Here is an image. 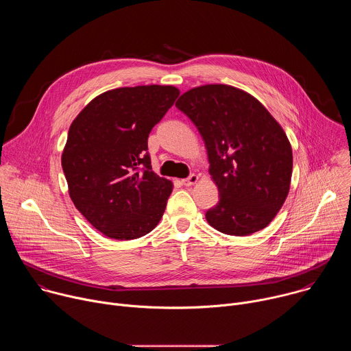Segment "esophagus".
I'll return each instance as SVG.
<instances>
[{
    "mask_svg": "<svg viewBox=\"0 0 351 351\" xmlns=\"http://www.w3.org/2000/svg\"><path fill=\"white\" fill-rule=\"evenodd\" d=\"M197 180H198V176H197V175H194V173H191L189 178L183 179V180H182V183H183V186H193Z\"/></svg>",
    "mask_w": 351,
    "mask_h": 351,
    "instance_id": "esophagus-1",
    "label": "esophagus"
}]
</instances>
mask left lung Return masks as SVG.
Listing matches in <instances>:
<instances>
[{
  "label": "left lung",
  "instance_id": "1",
  "mask_svg": "<svg viewBox=\"0 0 351 351\" xmlns=\"http://www.w3.org/2000/svg\"><path fill=\"white\" fill-rule=\"evenodd\" d=\"M202 134L219 202L208 223L232 236L269 225L290 189L293 154L280 125L248 93L226 84L191 88L176 101Z\"/></svg>",
  "mask_w": 351,
  "mask_h": 351
}]
</instances>
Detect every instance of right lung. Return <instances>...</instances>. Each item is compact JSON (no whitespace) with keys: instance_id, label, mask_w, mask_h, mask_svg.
<instances>
[{"instance_id":"obj_1","label":"right lung","mask_w":351,"mask_h":351,"mask_svg":"<svg viewBox=\"0 0 351 351\" xmlns=\"http://www.w3.org/2000/svg\"><path fill=\"white\" fill-rule=\"evenodd\" d=\"M173 86L121 87L95 97L72 122L62 153L69 195L80 214L111 239L152 232L172 182L152 169L148 134L173 106Z\"/></svg>"}]
</instances>
